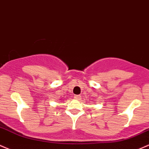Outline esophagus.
<instances>
[{"mask_svg": "<svg viewBox=\"0 0 149 149\" xmlns=\"http://www.w3.org/2000/svg\"><path fill=\"white\" fill-rule=\"evenodd\" d=\"M80 98H81V96H80V95H75V96H74V98H75V99L79 100Z\"/></svg>", "mask_w": 149, "mask_h": 149, "instance_id": "obj_1", "label": "esophagus"}]
</instances>
